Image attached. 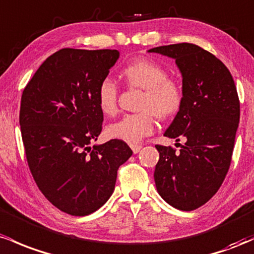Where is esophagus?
Instances as JSON below:
<instances>
[{
    "label": "esophagus",
    "mask_w": 254,
    "mask_h": 254,
    "mask_svg": "<svg viewBox=\"0 0 254 254\" xmlns=\"http://www.w3.org/2000/svg\"><path fill=\"white\" fill-rule=\"evenodd\" d=\"M130 149H132V151L134 153H138L141 149V145H132V146H130Z\"/></svg>",
    "instance_id": "esophagus-1"
}]
</instances>
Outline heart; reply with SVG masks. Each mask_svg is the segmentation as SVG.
Masks as SVG:
<instances>
[{"label":"heart","instance_id":"b5f03b06","mask_svg":"<svg viewBox=\"0 0 254 254\" xmlns=\"http://www.w3.org/2000/svg\"><path fill=\"white\" fill-rule=\"evenodd\" d=\"M121 75L128 87L144 90L138 104L139 113L128 114L107 127L110 138L138 144L155 130L157 116L161 120L172 119L181 110L184 92L178 82L161 64L151 59H135L122 68ZM97 105L107 116L118 112L119 87L112 79H103L96 92Z\"/></svg>","mask_w":254,"mask_h":254}]
</instances>
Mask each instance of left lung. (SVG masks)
<instances>
[{
	"label": "left lung",
	"mask_w": 254,
	"mask_h": 254,
	"mask_svg": "<svg viewBox=\"0 0 254 254\" xmlns=\"http://www.w3.org/2000/svg\"><path fill=\"white\" fill-rule=\"evenodd\" d=\"M149 51L175 59L184 92L181 110L164 135L186 142L180 151L156 145V187L168 204L192 211L216 194L229 170L240 120L238 91L223 62L198 45L179 43Z\"/></svg>",
	"instance_id": "1"
}]
</instances>
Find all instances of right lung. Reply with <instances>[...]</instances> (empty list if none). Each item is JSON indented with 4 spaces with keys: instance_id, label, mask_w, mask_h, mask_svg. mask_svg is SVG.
<instances>
[{
    "instance_id": "1",
    "label": "right lung",
    "mask_w": 254,
    "mask_h": 254,
    "mask_svg": "<svg viewBox=\"0 0 254 254\" xmlns=\"http://www.w3.org/2000/svg\"><path fill=\"white\" fill-rule=\"evenodd\" d=\"M118 59V50L64 48L22 91L19 122L28 168L45 198L68 215L98 210L133 153L119 139L90 147L103 128L97 87Z\"/></svg>"
}]
</instances>
